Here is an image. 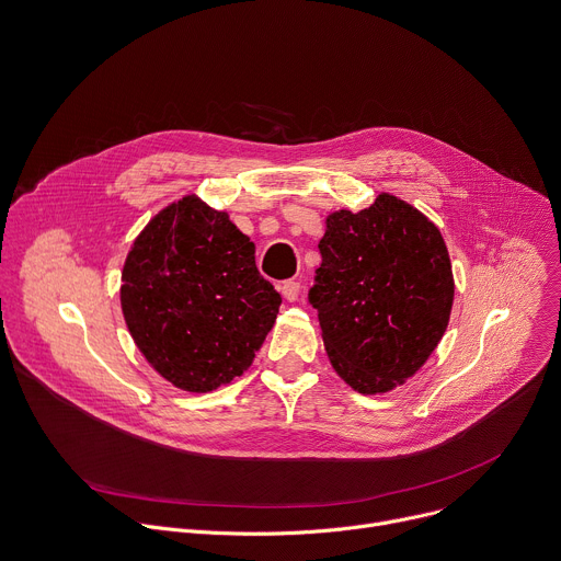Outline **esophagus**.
Instances as JSON below:
<instances>
[{
	"mask_svg": "<svg viewBox=\"0 0 561 561\" xmlns=\"http://www.w3.org/2000/svg\"><path fill=\"white\" fill-rule=\"evenodd\" d=\"M279 290L282 295L288 299V301H295L299 297V290H301V284L297 279H288V282H282L279 284Z\"/></svg>",
	"mask_w": 561,
	"mask_h": 561,
	"instance_id": "34e87169",
	"label": "esophagus"
}]
</instances>
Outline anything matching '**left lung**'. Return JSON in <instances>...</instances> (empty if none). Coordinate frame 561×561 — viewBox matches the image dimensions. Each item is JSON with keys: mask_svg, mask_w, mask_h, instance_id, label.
Returning <instances> with one entry per match:
<instances>
[{"mask_svg": "<svg viewBox=\"0 0 561 561\" xmlns=\"http://www.w3.org/2000/svg\"><path fill=\"white\" fill-rule=\"evenodd\" d=\"M319 255L308 301L340 377L364 394L413 377L453 308L450 260L437 226L383 193L359 213H333Z\"/></svg>", "mask_w": 561, "mask_h": 561, "instance_id": "left-lung-1", "label": "left lung"}]
</instances>
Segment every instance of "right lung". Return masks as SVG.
<instances>
[{"mask_svg": "<svg viewBox=\"0 0 561 561\" xmlns=\"http://www.w3.org/2000/svg\"><path fill=\"white\" fill-rule=\"evenodd\" d=\"M282 304L255 264V244L197 197L159 213L135 239L122 273L128 331L152 368L206 392L251 364Z\"/></svg>", "mask_w": 561, "mask_h": 561, "instance_id": "right-lung-1", "label": "right lung"}]
</instances>
